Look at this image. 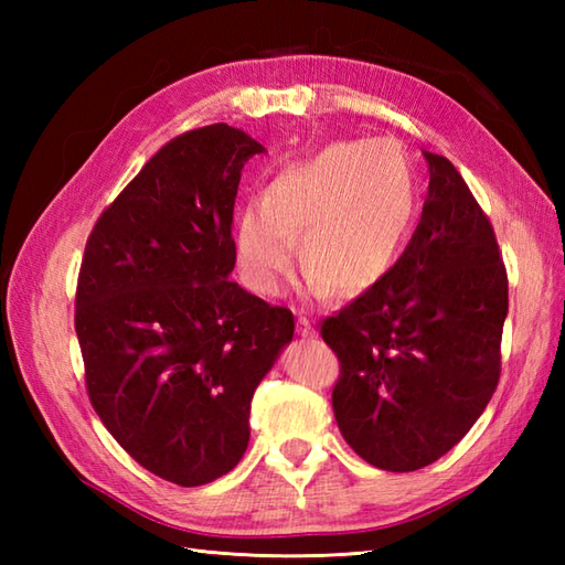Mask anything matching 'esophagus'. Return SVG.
<instances>
[{"label": "esophagus", "instance_id": "1", "mask_svg": "<svg viewBox=\"0 0 565 565\" xmlns=\"http://www.w3.org/2000/svg\"><path fill=\"white\" fill-rule=\"evenodd\" d=\"M296 332L301 334V338H316V328L310 326V320L308 318H298V322H296Z\"/></svg>", "mask_w": 565, "mask_h": 565}]
</instances>
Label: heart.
Here are the masks:
<instances>
[{
    "label": "heart",
    "instance_id": "heart-1",
    "mask_svg": "<svg viewBox=\"0 0 565 565\" xmlns=\"http://www.w3.org/2000/svg\"><path fill=\"white\" fill-rule=\"evenodd\" d=\"M417 213L415 177L393 140L338 142L284 167L235 221V262L247 289L281 291L294 262L308 291L362 296L398 264Z\"/></svg>",
    "mask_w": 565,
    "mask_h": 565
}]
</instances>
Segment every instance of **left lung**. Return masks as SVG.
<instances>
[{"label":"left lung","instance_id":"1","mask_svg":"<svg viewBox=\"0 0 565 565\" xmlns=\"http://www.w3.org/2000/svg\"><path fill=\"white\" fill-rule=\"evenodd\" d=\"M423 215L391 274L322 322L342 376L332 411L371 466L405 473L447 454L500 379L508 274L456 167L427 152Z\"/></svg>","mask_w":565,"mask_h":565}]
</instances>
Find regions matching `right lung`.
I'll return each mask as SVG.
<instances>
[{"mask_svg":"<svg viewBox=\"0 0 565 565\" xmlns=\"http://www.w3.org/2000/svg\"><path fill=\"white\" fill-rule=\"evenodd\" d=\"M259 152L227 124L174 138L84 249L75 330L89 401L142 468L184 488L243 459L252 395L294 340L289 308L231 281L237 184Z\"/></svg>","mask_w":565,"mask_h":565,"instance_id":"add662e5","label":"right lung"}]
</instances>
